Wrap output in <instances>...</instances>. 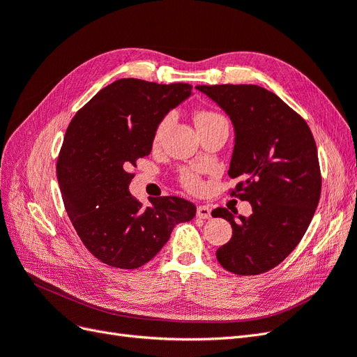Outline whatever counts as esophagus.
Listing matches in <instances>:
<instances>
[{
  "label": "esophagus",
  "mask_w": 357,
  "mask_h": 357,
  "mask_svg": "<svg viewBox=\"0 0 357 357\" xmlns=\"http://www.w3.org/2000/svg\"><path fill=\"white\" fill-rule=\"evenodd\" d=\"M197 218L199 219H210L211 218V208L208 205H199L197 208Z\"/></svg>",
  "instance_id": "esophagus-1"
}]
</instances>
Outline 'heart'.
Instances as JSON below:
<instances>
[{"label":"heart","mask_w":357,"mask_h":357,"mask_svg":"<svg viewBox=\"0 0 357 357\" xmlns=\"http://www.w3.org/2000/svg\"><path fill=\"white\" fill-rule=\"evenodd\" d=\"M214 119H222L219 114H215L213 112H199L197 114V123H202V122H210V121H214ZM168 125V119H165L164 122H162L156 131V139H159V137L162 135V132H164V129L167 128ZM183 183H185L186 188L190 189V190H198L201 188V183L198 180V177L193 174V172H185V176H183Z\"/></svg>","instance_id":"1"}]
</instances>
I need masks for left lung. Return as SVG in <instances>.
<instances>
[{
  "label": "left lung",
  "instance_id": "left-lung-1",
  "mask_svg": "<svg viewBox=\"0 0 357 357\" xmlns=\"http://www.w3.org/2000/svg\"><path fill=\"white\" fill-rule=\"evenodd\" d=\"M197 89L231 119L234 152L228 174L243 180L236 197L252 205L248 218L213 210V218L232 226V238L218 248L215 257L234 274L266 273L299 244L317 208L321 177L316 142L304 119L261 86Z\"/></svg>",
  "mask_w": 357,
  "mask_h": 357
}]
</instances>
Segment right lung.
Listing matches in <instances>:
<instances>
[{
  "label": "right lung",
  "mask_w": 357,
  "mask_h": 357,
  "mask_svg": "<svg viewBox=\"0 0 357 357\" xmlns=\"http://www.w3.org/2000/svg\"><path fill=\"white\" fill-rule=\"evenodd\" d=\"M186 83L121 79L71 121L58 158V181L73 226L101 262L134 269L153 259L174 226L195 218L192 202L164 197L144 205L129 193L138 158L152 152L164 117L192 96Z\"/></svg>",
  "instance_id": "1"
}]
</instances>
